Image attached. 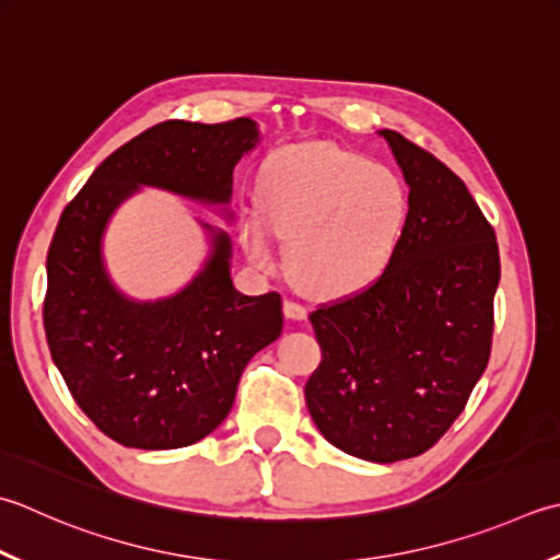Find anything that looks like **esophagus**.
Instances as JSON below:
<instances>
[{"mask_svg":"<svg viewBox=\"0 0 560 560\" xmlns=\"http://www.w3.org/2000/svg\"><path fill=\"white\" fill-rule=\"evenodd\" d=\"M283 313H287L289 320H305V317H308V311L295 301H283Z\"/></svg>","mask_w":560,"mask_h":560,"instance_id":"esophagus-1","label":"esophagus"}]
</instances>
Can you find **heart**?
Masks as SVG:
<instances>
[{"label":"heart","mask_w":560,"mask_h":560,"mask_svg":"<svg viewBox=\"0 0 560 560\" xmlns=\"http://www.w3.org/2000/svg\"><path fill=\"white\" fill-rule=\"evenodd\" d=\"M257 196L261 215L240 225L247 257L271 269V233L289 240L295 287L323 299L376 283L410 221L408 186L396 172L325 142L273 152L261 167Z\"/></svg>","instance_id":"heart-1"}]
</instances>
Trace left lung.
<instances>
[{"mask_svg":"<svg viewBox=\"0 0 560 560\" xmlns=\"http://www.w3.org/2000/svg\"><path fill=\"white\" fill-rule=\"evenodd\" d=\"M378 136L410 189V221L374 287L311 313L323 361L305 405L332 446L393 464L440 442L483 376L500 252L446 164L396 130Z\"/></svg>","mask_w":560,"mask_h":560,"instance_id":"obj_1","label":"left lung"}]
</instances>
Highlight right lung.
Returning a JSON list of instances; mask_svg holds the SVG:
<instances>
[{"mask_svg": "<svg viewBox=\"0 0 560 560\" xmlns=\"http://www.w3.org/2000/svg\"><path fill=\"white\" fill-rule=\"evenodd\" d=\"M257 142L252 118L164 120L112 152L60 215L43 303L50 357L86 418L118 444L158 452L203 440L228 418L247 361L281 335V295L233 287L223 228L199 223L208 257L164 299L124 293L104 259L108 221L142 186L230 221L233 170Z\"/></svg>", "mask_w": 560, "mask_h": 560, "instance_id": "right-lung-1", "label": "right lung"}]
</instances>
